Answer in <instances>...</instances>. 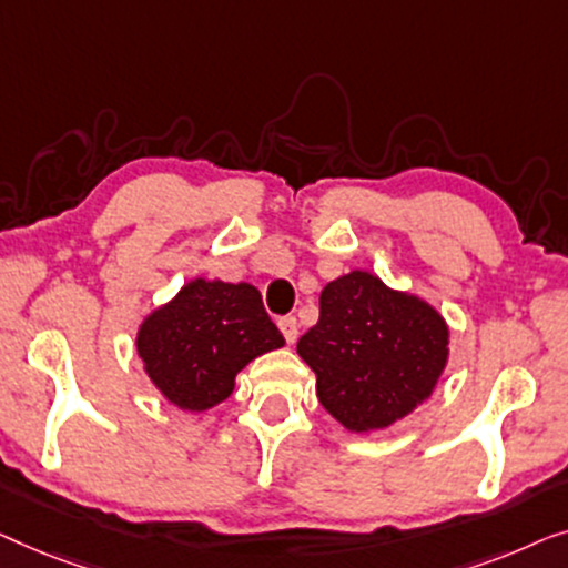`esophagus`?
<instances>
[{"label":"esophagus","instance_id":"esophagus-1","mask_svg":"<svg viewBox=\"0 0 568 568\" xmlns=\"http://www.w3.org/2000/svg\"><path fill=\"white\" fill-rule=\"evenodd\" d=\"M277 326H281L287 345H295V339H298V322H295L293 316H283L281 322H277Z\"/></svg>","mask_w":568,"mask_h":568}]
</instances>
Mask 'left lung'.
Returning <instances> with one entry per match:
<instances>
[{
  "label": "left lung",
  "instance_id": "left-lung-1",
  "mask_svg": "<svg viewBox=\"0 0 568 568\" xmlns=\"http://www.w3.org/2000/svg\"><path fill=\"white\" fill-rule=\"evenodd\" d=\"M316 396L349 433H375L425 404L450 357V326L433 303L367 270L326 283L318 322L298 339Z\"/></svg>",
  "mask_w": 568,
  "mask_h": 568
}]
</instances>
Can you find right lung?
Instances as JSON below:
<instances>
[{"label":"right lung","mask_w":568,"mask_h":568,"mask_svg":"<svg viewBox=\"0 0 568 568\" xmlns=\"http://www.w3.org/2000/svg\"><path fill=\"white\" fill-rule=\"evenodd\" d=\"M285 345L250 283L193 277L146 314L135 349L143 373L172 406L201 414L234 394L236 373Z\"/></svg>","instance_id":"add662e5"}]
</instances>
